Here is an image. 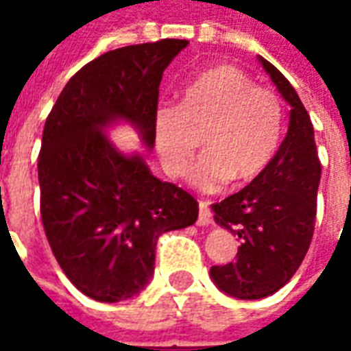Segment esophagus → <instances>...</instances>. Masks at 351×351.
Returning a JSON list of instances; mask_svg holds the SVG:
<instances>
[{
    "mask_svg": "<svg viewBox=\"0 0 351 351\" xmlns=\"http://www.w3.org/2000/svg\"><path fill=\"white\" fill-rule=\"evenodd\" d=\"M199 226H208L213 223V213L208 208V203L206 201H199Z\"/></svg>",
    "mask_w": 351,
    "mask_h": 351,
    "instance_id": "1",
    "label": "esophagus"
}]
</instances>
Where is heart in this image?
<instances>
[{
  "instance_id": "1",
  "label": "heart",
  "mask_w": 351,
  "mask_h": 351,
  "mask_svg": "<svg viewBox=\"0 0 351 351\" xmlns=\"http://www.w3.org/2000/svg\"><path fill=\"white\" fill-rule=\"evenodd\" d=\"M280 131L278 97L231 64L201 71L184 88L180 107L165 105L154 114L156 148L173 178L188 175L203 135L206 154L191 173L201 191L256 180L276 154Z\"/></svg>"
}]
</instances>
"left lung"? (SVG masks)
<instances>
[{"label": "left lung", "mask_w": 351, "mask_h": 351, "mask_svg": "<svg viewBox=\"0 0 351 351\" xmlns=\"http://www.w3.org/2000/svg\"><path fill=\"white\" fill-rule=\"evenodd\" d=\"M284 99L291 105L289 130L269 167L221 203L214 220L243 241L235 261L214 265L216 286L237 299H261L278 291L293 276L314 235L322 163L314 128L289 80L259 58Z\"/></svg>", "instance_id": "left-lung-1"}]
</instances>
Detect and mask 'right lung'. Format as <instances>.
<instances>
[{
	"label": "right lung",
	"mask_w": 351,
	"mask_h": 351,
	"mask_svg": "<svg viewBox=\"0 0 351 351\" xmlns=\"http://www.w3.org/2000/svg\"><path fill=\"white\" fill-rule=\"evenodd\" d=\"M186 39L108 50L75 73L50 110L37 158L41 220L54 258L82 293L101 302L137 295L152 278L163 233L195 223L199 203L122 156L101 128L135 123L154 145L160 82Z\"/></svg>",
	"instance_id": "1"
}]
</instances>
